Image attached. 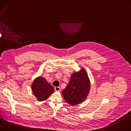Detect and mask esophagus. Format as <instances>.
<instances>
[{
    "instance_id": "34e87169",
    "label": "esophagus",
    "mask_w": 131,
    "mask_h": 131,
    "mask_svg": "<svg viewBox=\"0 0 131 131\" xmlns=\"http://www.w3.org/2000/svg\"><path fill=\"white\" fill-rule=\"evenodd\" d=\"M54 90H55V91L60 92V91H61V88H60V87H59V86H56V87H55Z\"/></svg>"
}]
</instances>
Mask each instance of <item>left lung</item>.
Listing matches in <instances>:
<instances>
[{
    "instance_id": "1",
    "label": "left lung",
    "mask_w": 131,
    "mask_h": 131,
    "mask_svg": "<svg viewBox=\"0 0 131 131\" xmlns=\"http://www.w3.org/2000/svg\"><path fill=\"white\" fill-rule=\"evenodd\" d=\"M90 89V82L84 68L73 73L69 83L62 91V95L69 104L74 106L83 102Z\"/></svg>"
}]
</instances>
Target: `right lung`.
Masks as SVG:
<instances>
[{
  "mask_svg": "<svg viewBox=\"0 0 131 131\" xmlns=\"http://www.w3.org/2000/svg\"><path fill=\"white\" fill-rule=\"evenodd\" d=\"M31 89L34 94L40 102L47 100L54 92L52 86L48 83L45 78L40 77L35 79Z\"/></svg>",
  "mask_w": 131,
  "mask_h": 131,
  "instance_id": "right-lung-1",
  "label": "right lung"
}]
</instances>
